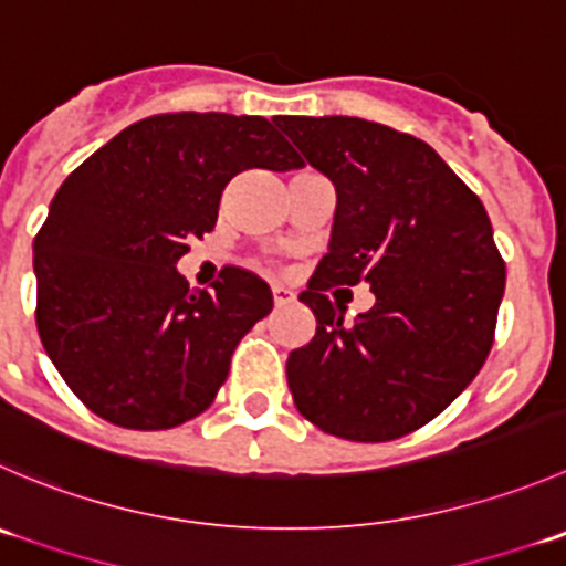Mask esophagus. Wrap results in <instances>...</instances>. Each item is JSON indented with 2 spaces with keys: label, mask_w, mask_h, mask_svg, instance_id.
Returning a JSON list of instances; mask_svg holds the SVG:
<instances>
[{
  "label": "esophagus",
  "mask_w": 566,
  "mask_h": 566,
  "mask_svg": "<svg viewBox=\"0 0 566 566\" xmlns=\"http://www.w3.org/2000/svg\"><path fill=\"white\" fill-rule=\"evenodd\" d=\"M273 304L276 306H284V304H290V301L295 298V293L293 290H287V287H282V284H273Z\"/></svg>",
  "instance_id": "34e87169"
}]
</instances>
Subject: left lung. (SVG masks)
<instances>
[{
    "label": "left lung",
    "instance_id": "8db88e82",
    "mask_svg": "<svg viewBox=\"0 0 566 566\" xmlns=\"http://www.w3.org/2000/svg\"><path fill=\"white\" fill-rule=\"evenodd\" d=\"M273 120L337 190L328 254L298 295L317 328L290 354V392L326 434L398 440L451 406L490 356L506 287L490 216L417 137L348 115ZM361 281L377 304L345 327L327 298Z\"/></svg>",
    "mask_w": 566,
    "mask_h": 566
}]
</instances>
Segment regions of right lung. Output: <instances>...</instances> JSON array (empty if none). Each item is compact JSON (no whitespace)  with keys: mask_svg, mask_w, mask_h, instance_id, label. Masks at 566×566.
Here are the masks:
<instances>
[{"mask_svg":"<svg viewBox=\"0 0 566 566\" xmlns=\"http://www.w3.org/2000/svg\"><path fill=\"white\" fill-rule=\"evenodd\" d=\"M262 115H151L87 157L32 243L38 334L76 398L120 429L163 431L216 400L271 287L223 268L190 290L177 262L212 232L229 179L301 168Z\"/></svg>","mask_w":566,"mask_h":566,"instance_id":"right-lung-1","label":"right lung"}]
</instances>
